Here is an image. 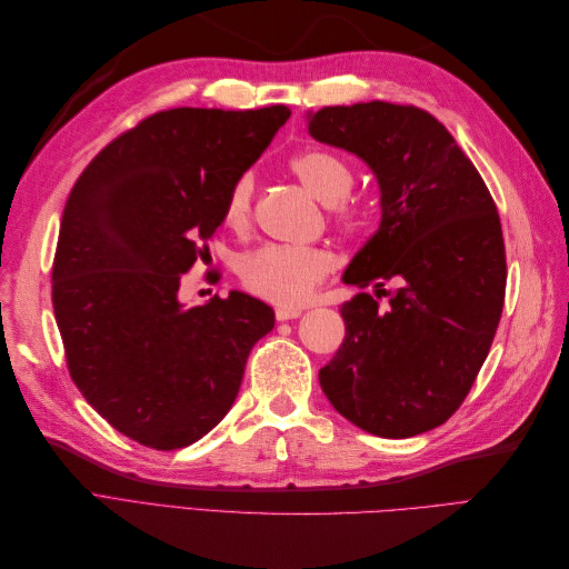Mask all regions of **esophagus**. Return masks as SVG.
Segmentation results:
<instances>
[{"label":"esophagus","instance_id":"obj_1","mask_svg":"<svg viewBox=\"0 0 569 569\" xmlns=\"http://www.w3.org/2000/svg\"><path fill=\"white\" fill-rule=\"evenodd\" d=\"M299 316H301V308H291V306H278V308H274V318H278L280 322L295 320Z\"/></svg>","mask_w":569,"mask_h":569}]
</instances>
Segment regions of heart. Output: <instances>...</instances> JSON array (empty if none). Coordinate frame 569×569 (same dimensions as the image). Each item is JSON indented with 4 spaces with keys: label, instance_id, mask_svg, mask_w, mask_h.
Segmentation results:
<instances>
[{
    "label": "heart",
    "instance_id": "b5f03b06",
    "mask_svg": "<svg viewBox=\"0 0 569 569\" xmlns=\"http://www.w3.org/2000/svg\"><path fill=\"white\" fill-rule=\"evenodd\" d=\"M303 187L316 199L327 203L335 226L343 234H358L370 228L372 209L360 199L349 197L356 176L341 157L325 149H306L289 161ZM253 218V178L239 176L222 201V222L234 232H244ZM335 256L322 247L263 244L239 256V282L253 297L270 303H303L313 289L332 272Z\"/></svg>",
    "mask_w": 569,
    "mask_h": 569
}]
</instances>
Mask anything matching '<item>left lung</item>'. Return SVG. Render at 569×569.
Instances as JSON below:
<instances>
[{
    "label": "left lung",
    "instance_id": "left-lung-1",
    "mask_svg": "<svg viewBox=\"0 0 569 569\" xmlns=\"http://www.w3.org/2000/svg\"><path fill=\"white\" fill-rule=\"evenodd\" d=\"M308 132L363 159L382 192L380 230L343 272L347 284H375L377 299L360 291L339 308L347 337L320 387L375 437L429 432L470 393L503 313L496 203L451 132L418 107H325L308 116ZM389 279L393 292L381 289Z\"/></svg>",
    "mask_w": 569,
    "mask_h": 569
}]
</instances>
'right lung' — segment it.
<instances>
[{
  "mask_svg": "<svg viewBox=\"0 0 569 569\" xmlns=\"http://www.w3.org/2000/svg\"><path fill=\"white\" fill-rule=\"evenodd\" d=\"M289 109H168L101 149L71 189L51 303L76 387L120 435L157 451L199 441L228 416L272 308L242 291L178 301L209 253L230 184Z\"/></svg>",
  "mask_w": 569,
  "mask_h": 569,
  "instance_id": "add662e5",
  "label": "right lung"
}]
</instances>
